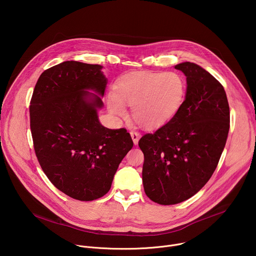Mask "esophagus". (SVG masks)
Wrapping results in <instances>:
<instances>
[{
	"label": "esophagus",
	"mask_w": 256,
	"mask_h": 256,
	"mask_svg": "<svg viewBox=\"0 0 256 256\" xmlns=\"http://www.w3.org/2000/svg\"><path fill=\"white\" fill-rule=\"evenodd\" d=\"M130 136H132V138L134 144H138V140H140V132H130Z\"/></svg>",
	"instance_id": "esophagus-1"
}]
</instances>
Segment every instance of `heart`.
Returning <instances> with one entry per match:
<instances>
[{"label":"heart","mask_w":256,"mask_h":256,"mask_svg":"<svg viewBox=\"0 0 256 256\" xmlns=\"http://www.w3.org/2000/svg\"><path fill=\"white\" fill-rule=\"evenodd\" d=\"M116 93L108 96V106L114 114L124 116V103L128 104L138 126L155 130L178 112L186 98V81L177 72H132L118 80Z\"/></svg>","instance_id":"heart-1"}]
</instances>
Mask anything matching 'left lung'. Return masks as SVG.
Here are the masks:
<instances>
[{
	"instance_id": "1",
	"label": "left lung",
	"mask_w": 256,
	"mask_h": 256,
	"mask_svg": "<svg viewBox=\"0 0 256 256\" xmlns=\"http://www.w3.org/2000/svg\"><path fill=\"white\" fill-rule=\"evenodd\" d=\"M175 68L186 76L184 103L170 122L138 140L144 157V192L164 206L184 202L204 188L218 166L230 128L222 84L194 62Z\"/></svg>"
}]
</instances>
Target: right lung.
I'll return each instance as SVG.
<instances>
[{"label": "right lung", "instance_id": "obj_1", "mask_svg": "<svg viewBox=\"0 0 256 256\" xmlns=\"http://www.w3.org/2000/svg\"><path fill=\"white\" fill-rule=\"evenodd\" d=\"M100 64L66 60L46 70L30 101V130L38 160L52 184L72 198L89 202L112 188L120 163L132 148L126 128L110 130L97 108L107 79Z\"/></svg>", "mask_w": 256, "mask_h": 256}]
</instances>
